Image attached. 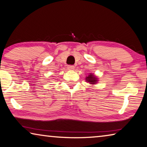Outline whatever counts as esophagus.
Listing matches in <instances>:
<instances>
[{"label": "esophagus", "mask_w": 147, "mask_h": 147, "mask_svg": "<svg viewBox=\"0 0 147 147\" xmlns=\"http://www.w3.org/2000/svg\"><path fill=\"white\" fill-rule=\"evenodd\" d=\"M67 69L70 70V71H73V70L74 69V67L73 65H69L68 67H67Z\"/></svg>", "instance_id": "1"}]
</instances>
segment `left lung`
<instances>
[{"label": "left lung", "instance_id": "left-lung-1", "mask_svg": "<svg viewBox=\"0 0 147 147\" xmlns=\"http://www.w3.org/2000/svg\"><path fill=\"white\" fill-rule=\"evenodd\" d=\"M85 80L86 82L89 83L92 85L96 84L99 81V79L97 78V76L94 75V74L92 73H90L88 76H86Z\"/></svg>", "mask_w": 147, "mask_h": 147}]
</instances>
